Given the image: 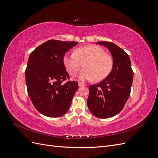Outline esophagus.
I'll return each mask as SVG.
<instances>
[{"label":"esophagus","instance_id":"1","mask_svg":"<svg viewBox=\"0 0 158 158\" xmlns=\"http://www.w3.org/2000/svg\"><path fill=\"white\" fill-rule=\"evenodd\" d=\"M78 85L80 87H81V86H84V85H85V84H84V83H82V82H79L78 83Z\"/></svg>","mask_w":158,"mask_h":158}]
</instances>
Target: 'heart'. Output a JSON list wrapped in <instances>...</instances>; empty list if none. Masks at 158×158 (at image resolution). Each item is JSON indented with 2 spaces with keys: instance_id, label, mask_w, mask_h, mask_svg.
<instances>
[{
  "instance_id": "heart-1",
  "label": "heart",
  "mask_w": 158,
  "mask_h": 158,
  "mask_svg": "<svg viewBox=\"0 0 158 158\" xmlns=\"http://www.w3.org/2000/svg\"><path fill=\"white\" fill-rule=\"evenodd\" d=\"M65 68L71 76H75L83 66L81 79L100 82L111 73L113 66L112 57L98 45H89L79 47L75 53L67 52L63 56Z\"/></svg>"
}]
</instances>
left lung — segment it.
Instances as JSON below:
<instances>
[{"label": "left lung", "instance_id": "8db88e82", "mask_svg": "<svg viewBox=\"0 0 158 158\" xmlns=\"http://www.w3.org/2000/svg\"><path fill=\"white\" fill-rule=\"evenodd\" d=\"M113 56V69L101 82L91 85L87 100L89 111L94 116L107 118L120 113L131 94L133 71L131 60L125 51L112 42L98 41Z\"/></svg>", "mask_w": 158, "mask_h": 158}]
</instances>
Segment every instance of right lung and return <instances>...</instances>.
<instances>
[{
  "instance_id": "right-lung-1",
  "label": "right lung",
  "mask_w": 158,
  "mask_h": 158,
  "mask_svg": "<svg viewBox=\"0 0 158 158\" xmlns=\"http://www.w3.org/2000/svg\"><path fill=\"white\" fill-rule=\"evenodd\" d=\"M77 44L51 40L37 47L29 56L25 71L27 94L35 109L45 116L61 117L70 107L78 83L63 84L69 78L63 56Z\"/></svg>"
}]
</instances>
